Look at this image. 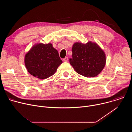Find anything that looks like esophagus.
Returning a JSON list of instances; mask_svg holds the SVG:
<instances>
[{
	"instance_id": "34e87169",
	"label": "esophagus",
	"mask_w": 132,
	"mask_h": 132,
	"mask_svg": "<svg viewBox=\"0 0 132 132\" xmlns=\"http://www.w3.org/2000/svg\"><path fill=\"white\" fill-rule=\"evenodd\" d=\"M68 57H65L64 59H63V61L64 62H67L68 61Z\"/></svg>"
}]
</instances>
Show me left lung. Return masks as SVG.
<instances>
[{
    "label": "left lung",
    "mask_w": 132,
    "mask_h": 132,
    "mask_svg": "<svg viewBox=\"0 0 132 132\" xmlns=\"http://www.w3.org/2000/svg\"><path fill=\"white\" fill-rule=\"evenodd\" d=\"M72 52L70 65L77 73L85 77L97 76L105 66V54L96 43L76 42L72 46Z\"/></svg>",
    "instance_id": "obj_1"
}]
</instances>
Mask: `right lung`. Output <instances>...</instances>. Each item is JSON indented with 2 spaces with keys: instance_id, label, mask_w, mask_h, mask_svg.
I'll use <instances>...</instances> for the list:
<instances>
[{
  "instance_id": "obj_1",
  "label": "right lung",
  "mask_w": 132,
  "mask_h": 132,
  "mask_svg": "<svg viewBox=\"0 0 132 132\" xmlns=\"http://www.w3.org/2000/svg\"><path fill=\"white\" fill-rule=\"evenodd\" d=\"M24 63L31 75L43 79L54 75L63 62L52 44L39 43L34 45L26 54Z\"/></svg>"
}]
</instances>
